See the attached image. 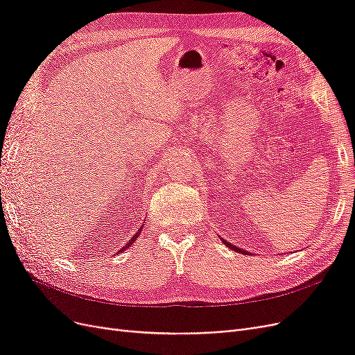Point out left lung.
<instances>
[{
	"label": "left lung",
	"instance_id": "obj_1",
	"mask_svg": "<svg viewBox=\"0 0 355 355\" xmlns=\"http://www.w3.org/2000/svg\"><path fill=\"white\" fill-rule=\"evenodd\" d=\"M219 237V235H218ZM222 240V243L227 245V247H230V249H232V250H235V252H239V253H249V252H245V250H243V249H240V247H237V245H234V244H231L230 241H227V240H223V239H220Z\"/></svg>",
	"mask_w": 355,
	"mask_h": 355
}]
</instances>
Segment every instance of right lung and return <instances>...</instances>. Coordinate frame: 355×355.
I'll use <instances>...</instances> for the list:
<instances>
[{"mask_svg":"<svg viewBox=\"0 0 355 355\" xmlns=\"http://www.w3.org/2000/svg\"><path fill=\"white\" fill-rule=\"evenodd\" d=\"M142 228H144V227H141V228H139V230H137V231H136V234H135V235H133V237H132V239H130V240H128V241H127V244H125V245H124V247H121V249H120V250H118V252H116V253H115V254H120V253H121V252H124V250H125V249H127V247H128V245H132V243H133V241H136V239H137V237H139V234H141V232H142Z\"/></svg>","mask_w":355,"mask_h":355,"instance_id":"1","label":"right lung"}]
</instances>
